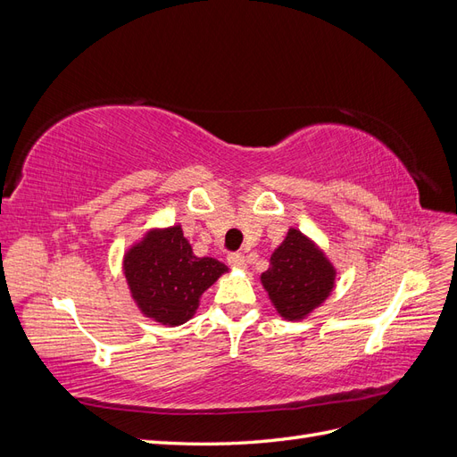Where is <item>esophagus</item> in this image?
Returning a JSON list of instances; mask_svg holds the SVG:
<instances>
[{
	"mask_svg": "<svg viewBox=\"0 0 457 457\" xmlns=\"http://www.w3.org/2000/svg\"><path fill=\"white\" fill-rule=\"evenodd\" d=\"M227 261H228V265L234 267V269H244V267H245V257H244V253H240V252L228 253Z\"/></svg>",
	"mask_w": 457,
	"mask_h": 457,
	"instance_id": "1",
	"label": "esophagus"
}]
</instances>
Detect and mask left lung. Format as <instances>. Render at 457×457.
Here are the masks:
<instances>
[{"instance_id":"1","label":"left lung","mask_w":457,"mask_h":457,"mask_svg":"<svg viewBox=\"0 0 457 457\" xmlns=\"http://www.w3.org/2000/svg\"><path fill=\"white\" fill-rule=\"evenodd\" d=\"M336 272L314 244L295 228L270 257V267L261 274L276 311L289 320L309 314L329 295Z\"/></svg>"}]
</instances>
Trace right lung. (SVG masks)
<instances>
[{
    "instance_id": "add662e5",
    "label": "right lung",
    "mask_w": 457,
    "mask_h": 457,
    "mask_svg": "<svg viewBox=\"0 0 457 457\" xmlns=\"http://www.w3.org/2000/svg\"><path fill=\"white\" fill-rule=\"evenodd\" d=\"M123 270L139 309L154 320L179 326L190 320L200 295L227 265L213 257H196L181 227L154 230L135 245Z\"/></svg>"
}]
</instances>
